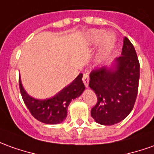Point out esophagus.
<instances>
[{"mask_svg": "<svg viewBox=\"0 0 154 154\" xmlns=\"http://www.w3.org/2000/svg\"><path fill=\"white\" fill-rule=\"evenodd\" d=\"M89 81H90V78H89V75L87 74H84L83 75V82L85 85V87L89 86Z\"/></svg>", "mask_w": 154, "mask_h": 154, "instance_id": "34e87169", "label": "esophagus"}]
</instances>
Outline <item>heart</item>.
Masks as SVG:
<instances>
[{"mask_svg": "<svg viewBox=\"0 0 154 154\" xmlns=\"http://www.w3.org/2000/svg\"><path fill=\"white\" fill-rule=\"evenodd\" d=\"M100 42L95 59L99 63L106 61L114 49L116 38L112 33H106L100 29H91L86 34V43L89 45H95Z\"/></svg>", "mask_w": 154, "mask_h": 154, "instance_id": "1", "label": "heart"}]
</instances>
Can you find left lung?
<instances>
[{
    "instance_id": "1",
    "label": "left lung",
    "mask_w": 154,
    "mask_h": 154,
    "mask_svg": "<svg viewBox=\"0 0 154 154\" xmlns=\"http://www.w3.org/2000/svg\"><path fill=\"white\" fill-rule=\"evenodd\" d=\"M114 62L111 67L93 69L90 74L89 86L97 96L91 116L105 126L118 123L130 114L138 91L139 61L128 38H124L122 55Z\"/></svg>"
}]
</instances>
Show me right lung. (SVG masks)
Wrapping results in <instances>:
<instances>
[{"label":"right lung","mask_w":154,"mask_h":154,"mask_svg":"<svg viewBox=\"0 0 154 154\" xmlns=\"http://www.w3.org/2000/svg\"><path fill=\"white\" fill-rule=\"evenodd\" d=\"M82 77L83 75L79 74L72 83L58 94L45 100L35 99L28 95L22 86L20 76L19 87L23 101L34 118L43 123L59 124L66 118L68 106L72 100L79 97L85 89Z\"/></svg>","instance_id":"obj_1"}]
</instances>
